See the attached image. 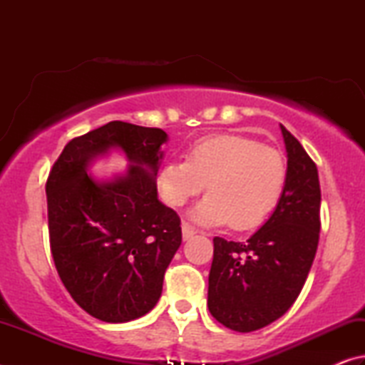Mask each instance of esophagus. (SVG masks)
Segmentation results:
<instances>
[{
	"instance_id": "esophagus-1",
	"label": "esophagus",
	"mask_w": 365,
	"mask_h": 365,
	"mask_svg": "<svg viewBox=\"0 0 365 365\" xmlns=\"http://www.w3.org/2000/svg\"><path fill=\"white\" fill-rule=\"evenodd\" d=\"M182 235H183V240L185 242H188L190 238H193L196 235V230L193 227H190L188 224H182Z\"/></svg>"
}]
</instances>
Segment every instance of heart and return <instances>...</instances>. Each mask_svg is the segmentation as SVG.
I'll use <instances>...</instances> for the list:
<instances>
[{
  "mask_svg": "<svg viewBox=\"0 0 365 365\" xmlns=\"http://www.w3.org/2000/svg\"><path fill=\"white\" fill-rule=\"evenodd\" d=\"M209 193L190 211L201 225L230 224L251 230L279 205L287 183L282 153L242 135H212L190 148L187 160L170 159L160 168L163 200L180 207L205 187Z\"/></svg>",
  "mask_w": 365,
  "mask_h": 365,
  "instance_id": "obj_1",
  "label": "heart"
}]
</instances>
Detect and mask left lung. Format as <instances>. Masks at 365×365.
<instances>
[{
	"instance_id": "1",
	"label": "left lung",
	"mask_w": 365,
	"mask_h": 365,
	"mask_svg": "<svg viewBox=\"0 0 365 365\" xmlns=\"http://www.w3.org/2000/svg\"><path fill=\"white\" fill-rule=\"evenodd\" d=\"M287 183L269 220L245 243L214 238L207 307L235 331H255L280 319L301 293L316 257L320 185L314 160L280 123Z\"/></svg>"
}]
</instances>
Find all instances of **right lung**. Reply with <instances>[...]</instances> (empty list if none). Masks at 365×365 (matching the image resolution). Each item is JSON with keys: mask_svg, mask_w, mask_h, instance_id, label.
<instances>
[{"mask_svg": "<svg viewBox=\"0 0 365 365\" xmlns=\"http://www.w3.org/2000/svg\"><path fill=\"white\" fill-rule=\"evenodd\" d=\"M168 138L160 128L113 120L69 141L49 172L54 265L73 301L103 322H130L150 312L182 245L180 219L158 197L160 146ZM110 150H120L129 168L96 179L91 165Z\"/></svg>", "mask_w": 365, "mask_h": 365, "instance_id": "add662e5", "label": "right lung"}]
</instances>
